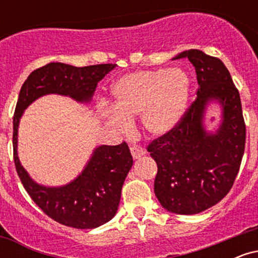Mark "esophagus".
I'll use <instances>...</instances> for the list:
<instances>
[{
  "instance_id": "esophagus-1",
  "label": "esophagus",
  "mask_w": 258,
  "mask_h": 258,
  "mask_svg": "<svg viewBox=\"0 0 258 258\" xmlns=\"http://www.w3.org/2000/svg\"><path fill=\"white\" fill-rule=\"evenodd\" d=\"M130 150H131L132 158L135 160L141 159L142 156L146 154V150H144L143 148H141V147H131V148H130Z\"/></svg>"
}]
</instances>
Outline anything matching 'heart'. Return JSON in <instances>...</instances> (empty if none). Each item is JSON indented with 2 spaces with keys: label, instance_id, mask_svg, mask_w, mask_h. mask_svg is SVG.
Instances as JSON below:
<instances>
[{
  "label": "heart",
  "instance_id": "obj_1",
  "mask_svg": "<svg viewBox=\"0 0 258 258\" xmlns=\"http://www.w3.org/2000/svg\"><path fill=\"white\" fill-rule=\"evenodd\" d=\"M114 108H102L100 116L120 132L141 116L149 136L162 137L179 123L188 104L190 81L180 69L141 70L123 75L112 85Z\"/></svg>",
  "mask_w": 258,
  "mask_h": 258
}]
</instances>
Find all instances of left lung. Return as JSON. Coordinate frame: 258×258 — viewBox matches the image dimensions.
Returning <instances> with one entry per match:
<instances>
[{"mask_svg": "<svg viewBox=\"0 0 258 258\" xmlns=\"http://www.w3.org/2000/svg\"><path fill=\"white\" fill-rule=\"evenodd\" d=\"M188 58L198 79L197 100L180 122L148 147L158 165L154 191L164 209L195 215L223 199L233 186L244 155L245 128L239 92L218 58L189 49L173 59ZM215 106L220 122L214 132L205 126Z\"/></svg>", "mask_w": 258, "mask_h": 258, "instance_id": "left-lung-1", "label": "left lung"}]
</instances>
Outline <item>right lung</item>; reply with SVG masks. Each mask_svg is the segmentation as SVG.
Returning a JSON list of instances; mask_svg holds the SVG:
<instances>
[{
	"label": "right lung",
	"mask_w": 258,
	"mask_h": 258,
	"mask_svg": "<svg viewBox=\"0 0 258 258\" xmlns=\"http://www.w3.org/2000/svg\"><path fill=\"white\" fill-rule=\"evenodd\" d=\"M116 64L78 68L53 61L34 70L19 92L13 117V152L18 176L34 203L52 220L78 229H92L106 223L116 215L121 189L133 159L128 146L94 148L84 170L72 182L59 186L40 184L31 178L18 156V128L25 109L47 96L70 97L82 104L92 100L97 85Z\"/></svg>",
	"instance_id": "right-lung-1"
}]
</instances>
